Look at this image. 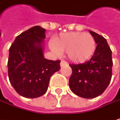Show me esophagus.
<instances>
[{
	"label": "esophagus",
	"mask_w": 120,
	"mask_h": 120,
	"mask_svg": "<svg viewBox=\"0 0 120 120\" xmlns=\"http://www.w3.org/2000/svg\"><path fill=\"white\" fill-rule=\"evenodd\" d=\"M68 65V63L66 62V61H65V60H61V62H60V66L61 67H63V66H65V65Z\"/></svg>",
	"instance_id": "esophagus-1"
}]
</instances>
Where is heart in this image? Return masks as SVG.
Listing matches in <instances>:
<instances>
[{
    "label": "heart",
    "instance_id": "heart-1",
    "mask_svg": "<svg viewBox=\"0 0 120 120\" xmlns=\"http://www.w3.org/2000/svg\"><path fill=\"white\" fill-rule=\"evenodd\" d=\"M50 46L57 54L67 52L68 58L73 63H82L93 56L96 43L90 34L68 32L55 38Z\"/></svg>",
    "mask_w": 120,
    "mask_h": 120
}]
</instances>
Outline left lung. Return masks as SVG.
<instances>
[{
    "mask_svg": "<svg viewBox=\"0 0 120 120\" xmlns=\"http://www.w3.org/2000/svg\"><path fill=\"white\" fill-rule=\"evenodd\" d=\"M97 43L96 51L89 60L81 64H70L72 73L69 85L74 94L94 98L101 95L112 78V50L102 36L90 31Z\"/></svg>",
    "mask_w": 120,
    "mask_h": 120,
    "instance_id": "obj_1",
    "label": "left lung"
}]
</instances>
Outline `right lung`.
I'll return each instance as SVG.
<instances>
[{
  "label": "right lung",
  "mask_w": 120,
  "mask_h": 120,
  "mask_svg": "<svg viewBox=\"0 0 120 120\" xmlns=\"http://www.w3.org/2000/svg\"><path fill=\"white\" fill-rule=\"evenodd\" d=\"M45 30L35 26L18 35L9 49L10 84L20 96L34 98L48 90L50 77L60 69V60H49L43 55Z\"/></svg>",
  "instance_id": "add662e5"
}]
</instances>
